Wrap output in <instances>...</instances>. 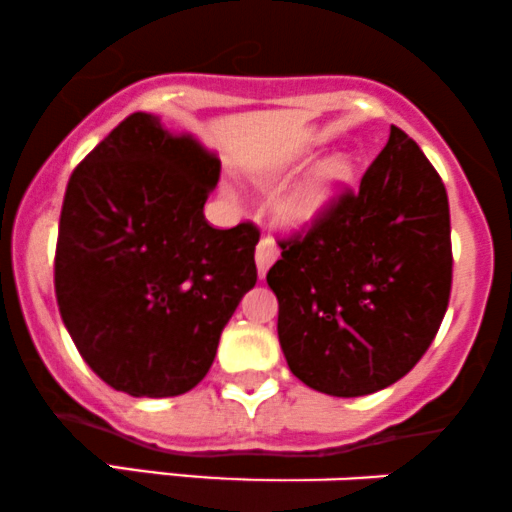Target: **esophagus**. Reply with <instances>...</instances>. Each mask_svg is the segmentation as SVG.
<instances>
[{
	"label": "esophagus",
	"mask_w": 512,
	"mask_h": 512,
	"mask_svg": "<svg viewBox=\"0 0 512 512\" xmlns=\"http://www.w3.org/2000/svg\"><path fill=\"white\" fill-rule=\"evenodd\" d=\"M279 257V248H276V243L272 238H262L260 243H257V250H255V260H257V269H260V274L264 276L269 267H272V262Z\"/></svg>",
	"instance_id": "1"
}]
</instances>
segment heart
<instances>
[{"label":"heart","mask_w":512,"mask_h":512,"mask_svg":"<svg viewBox=\"0 0 512 512\" xmlns=\"http://www.w3.org/2000/svg\"><path fill=\"white\" fill-rule=\"evenodd\" d=\"M351 175H354V166H351L349 158L334 156L330 161H325L310 175V180L305 182L301 190L293 195L291 214L301 221L313 219L320 211L330 207L337 190L346 180H351Z\"/></svg>","instance_id":"1"}]
</instances>
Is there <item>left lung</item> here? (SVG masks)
I'll use <instances>...</instances> for the list:
<instances>
[{"label": "left lung", "instance_id": "8db88e82", "mask_svg": "<svg viewBox=\"0 0 512 512\" xmlns=\"http://www.w3.org/2000/svg\"><path fill=\"white\" fill-rule=\"evenodd\" d=\"M267 272L291 373L361 397L397 383L436 339L450 301V207L424 151L392 125L358 190L279 240Z\"/></svg>", "mask_w": 512, "mask_h": 512}]
</instances>
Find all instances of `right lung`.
I'll return each instance as SVG.
<instances>
[{"label":"right lung","instance_id":"add662e5","mask_svg":"<svg viewBox=\"0 0 512 512\" xmlns=\"http://www.w3.org/2000/svg\"><path fill=\"white\" fill-rule=\"evenodd\" d=\"M219 173V158L195 139L134 113L69 178L55 296L81 358L115 390H192L255 286L260 228H214L204 219Z\"/></svg>","mask_w":512,"mask_h":512}]
</instances>
